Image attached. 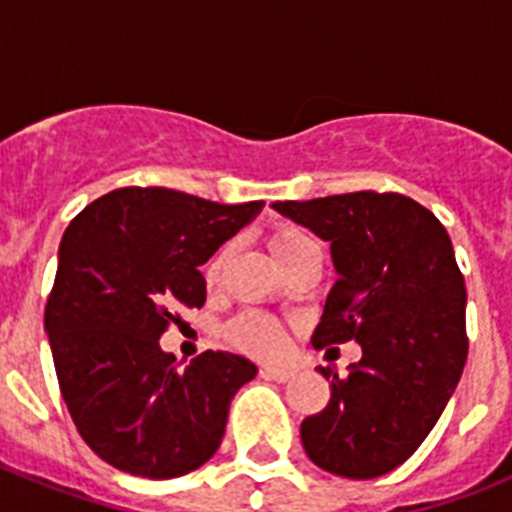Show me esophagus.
<instances>
[{
	"mask_svg": "<svg viewBox=\"0 0 512 512\" xmlns=\"http://www.w3.org/2000/svg\"><path fill=\"white\" fill-rule=\"evenodd\" d=\"M261 374H264L266 379H274V382L284 384L289 382V379H295V369H287V366H264L261 369Z\"/></svg>",
	"mask_w": 512,
	"mask_h": 512,
	"instance_id": "obj_1",
	"label": "esophagus"
}]
</instances>
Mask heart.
Instances as JSON below:
<instances>
[{
  "mask_svg": "<svg viewBox=\"0 0 512 512\" xmlns=\"http://www.w3.org/2000/svg\"><path fill=\"white\" fill-rule=\"evenodd\" d=\"M266 246H269L271 256L282 264V269H287L295 259H300L305 251H312L310 235L302 233L300 228L287 223H279L266 233ZM225 251H217L205 266V282L215 284L220 277V269H223ZM225 338L233 348L243 351L248 356H256V359H271V356H279L284 348V328L277 318H271L266 312L259 310H246L241 315H235L228 325H225Z\"/></svg>",
  "mask_w": 512,
  "mask_h": 512,
  "instance_id": "1",
  "label": "heart"
}]
</instances>
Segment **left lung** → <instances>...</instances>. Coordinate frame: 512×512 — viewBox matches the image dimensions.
Wrapping results in <instances>:
<instances>
[{"instance_id": "obj_1", "label": "left lung", "mask_w": 512, "mask_h": 512, "mask_svg": "<svg viewBox=\"0 0 512 512\" xmlns=\"http://www.w3.org/2000/svg\"><path fill=\"white\" fill-rule=\"evenodd\" d=\"M330 243L338 279L312 346L361 343L348 377L330 366V402L302 420L320 469L374 479L415 454L441 418L469 354L467 287L436 215L397 192L274 202Z\"/></svg>"}]
</instances>
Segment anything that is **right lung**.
<instances>
[{"instance_id":"obj_1","label":"right lung","mask_w":512,"mask_h":512,"mask_svg":"<svg viewBox=\"0 0 512 512\" xmlns=\"http://www.w3.org/2000/svg\"><path fill=\"white\" fill-rule=\"evenodd\" d=\"M261 205L122 187L84 207L63 233L45 333L76 431L110 467L182 477L223 441L230 400L256 366L228 351L176 366L158 338L182 320V307L205 305L200 266Z\"/></svg>"}]
</instances>
